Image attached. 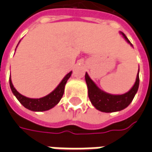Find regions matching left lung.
I'll use <instances>...</instances> for the list:
<instances>
[{"label": "left lung", "instance_id": "8db88e82", "mask_svg": "<svg viewBox=\"0 0 152 152\" xmlns=\"http://www.w3.org/2000/svg\"><path fill=\"white\" fill-rule=\"evenodd\" d=\"M123 37L125 39L128 43L133 46L126 36L121 32ZM86 81L88 87V95L90 99V102L94 107L99 111L102 112H120L123 109L126 108L133 101L134 96L136 94L139 86V71L137 72L136 81L134 86L129 91L121 95H114L108 93H106L99 89L96 84L89 77L88 73H86Z\"/></svg>", "mask_w": 152, "mask_h": 152}]
</instances>
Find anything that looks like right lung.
Listing matches in <instances>:
<instances>
[{"label": "right lung", "mask_w": 152, "mask_h": 152, "mask_svg": "<svg viewBox=\"0 0 152 152\" xmlns=\"http://www.w3.org/2000/svg\"><path fill=\"white\" fill-rule=\"evenodd\" d=\"M72 72H70L68 74H66V76H64V78L62 80L59 85L57 86L56 89L53 90L48 95L40 99H30V98H27L25 96L22 95L21 94H19L15 89L13 86L10 76V89L14 95L17 98V99L24 107L33 112H45V111H48L50 109L53 108L54 106H56L59 102L64 93L65 85L67 80L69 79L72 75Z\"/></svg>", "instance_id": "add662e5"}]
</instances>
